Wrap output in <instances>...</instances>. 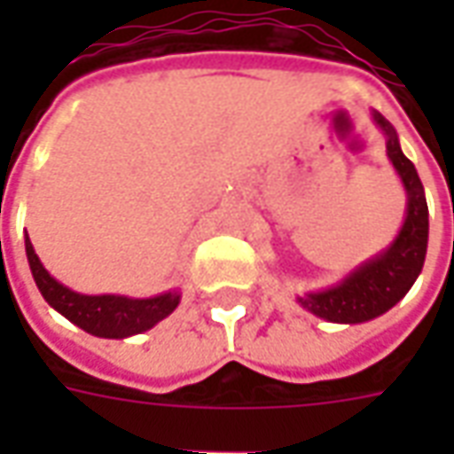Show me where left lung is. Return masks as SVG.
<instances>
[{
    "instance_id": "obj_1",
    "label": "left lung",
    "mask_w": 454,
    "mask_h": 454,
    "mask_svg": "<svg viewBox=\"0 0 454 454\" xmlns=\"http://www.w3.org/2000/svg\"><path fill=\"white\" fill-rule=\"evenodd\" d=\"M372 119L387 136V155L406 189V218L389 246L350 270L338 285L296 296L306 311L331 324H364L387 314L419 279L428 250V204L419 172L401 153L396 129L380 112H372Z\"/></svg>"
}]
</instances>
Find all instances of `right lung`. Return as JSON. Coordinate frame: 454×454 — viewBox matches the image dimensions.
Masks as SVG:
<instances>
[{
	"mask_svg": "<svg viewBox=\"0 0 454 454\" xmlns=\"http://www.w3.org/2000/svg\"><path fill=\"white\" fill-rule=\"evenodd\" d=\"M26 257L31 265V275L35 279L38 292L43 294L48 304L53 306L58 314H63L67 321L80 325L87 333L97 338H130L150 331L162 318H168L177 309L179 294L177 289H169L158 296L148 299H133L121 294H80L70 286L60 285L43 262L35 255L31 240L26 236Z\"/></svg>",
	"mask_w": 454,
	"mask_h": 454,
	"instance_id": "add662e5",
	"label": "right lung"
}]
</instances>
